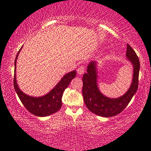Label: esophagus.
<instances>
[{"label": "esophagus", "mask_w": 151, "mask_h": 151, "mask_svg": "<svg viewBox=\"0 0 151 151\" xmlns=\"http://www.w3.org/2000/svg\"><path fill=\"white\" fill-rule=\"evenodd\" d=\"M84 70H85L84 68H83V66H81V67H80V68L78 69L77 72H78V73L79 74V75H82V74L84 73Z\"/></svg>", "instance_id": "esophagus-1"}]
</instances>
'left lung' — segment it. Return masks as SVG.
Wrapping results in <instances>:
<instances>
[{
    "mask_svg": "<svg viewBox=\"0 0 151 151\" xmlns=\"http://www.w3.org/2000/svg\"><path fill=\"white\" fill-rule=\"evenodd\" d=\"M126 57L133 66V77L127 91L118 98H109L99 90L97 84L98 62L92 61L88 65L87 73L83 74L82 78V94L86 106L94 114L104 117L119 114L126 107L137 91L140 61L136 53L129 45H127Z\"/></svg>",
    "mask_w": 151,
    "mask_h": 151,
    "instance_id": "left-lung-1",
    "label": "left lung"
}]
</instances>
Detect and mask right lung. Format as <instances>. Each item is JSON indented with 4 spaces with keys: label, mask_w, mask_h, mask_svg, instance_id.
I'll list each match as a JSON object with an SVG mask.
<instances>
[{
    "label": "right lung",
    "mask_w": 151,
    "mask_h": 151,
    "mask_svg": "<svg viewBox=\"0 0 151 151\" xmlns=\"http://www.w3.org/2000/svg\"><path fill=\"white\" fill-rule=\"evenodd\" d=\"M23 47V46H22ZM22 47L17 52L15 60V73H14V88L23 105L32 114L38 117H46L57 112L61 107L62 96L65 89L68 86L71 81L76 77V71L66 73L57 84L47 94L42 96L34 97L26 94L18 86L16 78V64L17 59Z\"/></svg>",
    "instance_id": "right-lung-1"
}]
</instances>
